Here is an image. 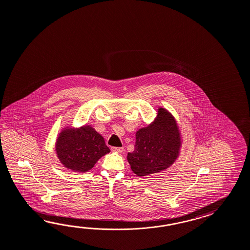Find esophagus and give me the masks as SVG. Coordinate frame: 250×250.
<instances>
[{
  "instance_id": "1",
  "label": "esophagus",
  "mask_w": 250,
  "mask_h": 250,
  "mask_svg": "<svg viewBox=\"0 0 250 250\" xmlns=\"http://www.w3.org/2000/svg\"><path fill=\"white\" fill-rule=\"evenodd\" d=\"M112 151L116 152H124V147H112Z\"/></svg>"
}]
</instances>
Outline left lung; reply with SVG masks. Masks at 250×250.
<instances>
[{"instance_id":"obj_1","label":"left lung","mask_w":250,"mask_h":250,"mask_svg":"<svg viewBox=\"0 0 250 250\" xmlns=\"http://www.w3.org/2000/svg\"><path fill=\"white\" fill-rule=\"evenodd\" d=\"M135 137L134 150L128 152L127 160L137 176L167 169L179 155V128L173 116L165 108H159L154 122L138 130Z\"/></svg>"}]
</instances>
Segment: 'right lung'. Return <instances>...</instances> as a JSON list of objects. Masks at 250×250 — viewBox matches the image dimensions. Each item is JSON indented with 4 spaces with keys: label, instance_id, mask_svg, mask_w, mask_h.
<instances>
[{
    "label": "right lung",
    "instance_id": "add662e5",
    "mask_svg": "<svg viewBox=\"0 0 250 250\" xmlns=\"http://www.w3.org/2000/svg\"><path fill=\"white\" fill-rule=\"evenodd\" d=\"M56 152L65 167L84 172L110 150L103 137L87 125L78 130H63L56 142Z\"/></svg>",
    "mask_w": 250,
    "mask_h": 250
}]
</instances>
